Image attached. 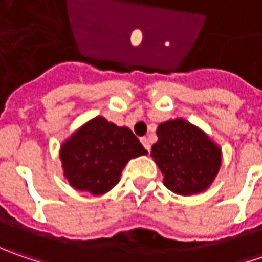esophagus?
<instances>
[{"label": "esophagus", "mask_w": 262, "mask_h": 262, "mask_svg": "<svg viewBox=\"0 0 262 262\" xmlns=\"http://www.w3.org/2000/svg\"><path fill=\"white\" fill-rule=\"evenodd\" d=\"M141 143H143L144 148L150 151V138H148V137H143V138H141Z\"/></svg>", "instance_id": "34e87169"}]
</instances>
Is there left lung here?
Segmentation results:
<instances>
[{
	"label": "left lung",
	"mask_w": 262,
	"mask_h": 262,
	"mask_svg": "<svg viewBox=\"0 0 262 262\" xmlns=\"http://www.w3.org/2000/svg\"><path fill=\"white\" fill-rule=\"evenodd\" d=\"M151 157L167 189L194 195L208 189L222 166V148L206 133L182 118L157 126Z\"/></svg>",
	"instance_id": "obj_1"
}]
</instances>
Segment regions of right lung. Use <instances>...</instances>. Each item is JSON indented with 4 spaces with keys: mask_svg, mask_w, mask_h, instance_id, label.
<instances>
[{
    "mask_svg": "<svg viewBox=\"0 0 262 262\" xmlns=\"http://www.w3.org/2000/svg\"><path fill=\"white\" fill-rule=\"evenodd\" d=\"M147 150L133 131L96 116L76 129L59 148L64 178L70 185L102 195L119 182L125 165Z\"/></svg>",
    "mask_w": 262,
    "mask_h": 262,
    "instance_id": "add662e5",
    "label": "right lung"
}]
</instances>
